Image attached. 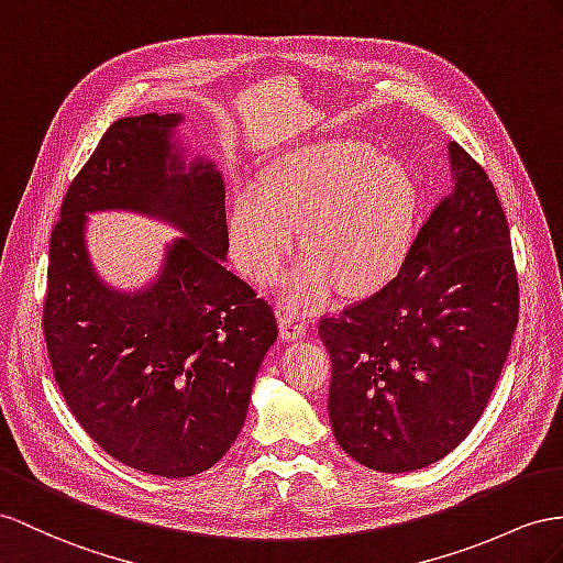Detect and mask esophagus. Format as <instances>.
Instances as JSON below:
<instances>
[{"instance_id": "esophagus-1", "label": "esophagus", "mask_w": 563, "mask_h": 563, "mask_svg": "<svg viewBox=\"0 0 563 563\" xmlns=\"http://www.w3.org/2000/svg\"><path fill=\"white\" fill-rule=\"evenodd\" d=\"M278 325H280V335L285 340H297L307 333L309 321L305 319V316L283 309V311H278Z\"/></svg>"}]
</instances>
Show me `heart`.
I'll use <instances>...</instances> for the list:
<instances>
[{
	"instance_id": "obj_1",
	"label": "heart",
	"mask_w": 563,
	"mask_h": 563,
	"mask_svg": "<svg viewBox=\"0 0 563 563\" xmlns=\"http://www.w3.org/2000/svg\"><path fill=\"white\" fill-rule=\"evenodd\" d=\"M416 205L411 173L395 158L356 140L313 142L278 156L264 185L238 187L228 221L230 254L254 283L273 285L301 225L309 254L285 278V299L311 307L333 283L358 295L401 264Z\"/></svg>"
}]
</instances>
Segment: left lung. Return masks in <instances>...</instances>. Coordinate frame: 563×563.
<instances>
[{"instance_id":"left-lung-1","label":"left lung","mask_w":563,"mask_h":563,"mask_svg":"<svg viewBox=\"0 0 563 563\" xmlns=\"http://www.w3.org/2000/svg\"><path fill=\"white\" fill-rule=\"evenodd\" d=\"M452 185L383 290L323 316L328 413L358 464H435L483 416L518 323L509 223L475 158L450 144Z\"/></svg>"}]
</instances>
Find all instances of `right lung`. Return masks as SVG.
Segmentation results:
<instances>
[{
  "instance_id": "add662e5",
  "label": "right lung",
  "mask_w": 563,
  "mask_h": 563,
  "mask_svg": "<svg viewBox=\"0 0 563 563\" xmlns=\"http://www.w3.org/2000/svg\"><path fill=\"white\" fill-rule=\"evenodd\" d=\"M180 113L109 125L80 168L49 240L42 328L54 380L85 432L121 464L187 478L235 442L278 323L228 271L225 187L211 162L185 166ZM123 208L184 230L159 278L119 294L84 250L85 212Z\"/></svg>"
}]
</instances>
